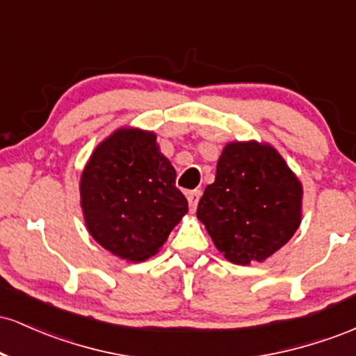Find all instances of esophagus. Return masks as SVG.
<instances>
[{"label":"esophagus","instance_id":"obj_1","mask_svg":"<svg viewBox=\"0 0 356 356\" xmlns=\"http://www.w3.org/2000/svg\"><path fill=\"white\" fill-rule=\"evenodd\" d=\"M199 199H201V191H189V192H187V201H189V206H191L192 211L197 207Z\"/></svg>","mask_w":356,"mask_h":356}]
</instances>
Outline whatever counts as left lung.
Listing matches in <instances>:
<instances>
[{"label": "left lung", "instance_id": "8db88e82", "mask_svg": "<svg viewBox=\"0 0 356 356\" xmlns=\"http://www.w3.org/2000/svg\"><path fill=\"white\" fill-rule=\"evenodd\" d=\"M301 184L271 145L227 144L216 181L197 206L216 248L236 264L264 261L293 238L301 219Z\"/></svg>", "mask_w": 356, "mask_h": 356}]
</instances>
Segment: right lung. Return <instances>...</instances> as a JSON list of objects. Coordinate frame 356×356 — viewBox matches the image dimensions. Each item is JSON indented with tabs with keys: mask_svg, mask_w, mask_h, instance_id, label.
<instances>
[{
	"mask_svg": "<svg viewBox=\"0 0 356 356\" xmlns=\"http://www.w3.org/2000/svg\"><path fill=\"white\" fill-rule=\"evenodd\" d=\"M92 238L122 259L154 256L189 209L152 132L122 129L97 147L80 182Z\"/></svg>",
	"mask_w": 356,
	"mask_h": 356,
	"instance_id": "1",
	"label": "right lung"
}]
</instances>
